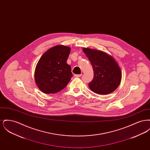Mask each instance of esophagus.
I'll return each instance as SVG.
<instances>
[{"label": "esophagus", "mask_w": 150, "mask_h": 150, "mask_svg": "<svg viewBox=\"0 0 150 150\" xmlns=\"http://www.w3.org/2000/svg\"><path fill=\"white\" fill-rule=\"evenodd\" d=\"M81 76H82L81 74H75V75H74V76L75 77H77V78H80Z\"/></svg>", "instance_id": "obj_1"}]
</instances>
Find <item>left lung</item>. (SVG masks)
I'll return each instance as SVG.
<instances>
[{"label":"left lung","mask_w":150,"mask_h":150,"mask_svg":"<svg viewBox=\"0 0 150 150\" xmlns=\"http://www.w3.org/2000/svg\"><path fill=\"white\" fill-rule=\"evenodd\" d=\"M83 52L93 66L94 77L89 87L94 93L107 94L120 85L121 72L114 58L100 50L83 48Z\"/></svg>","instance_id":"obj_1"}]
</instances>
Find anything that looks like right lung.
<instances>
[{"label": "right lung", "instance_id": "right-lung-1", "mask_svg": "<svg viewBox=\"0 0 150 150\" xmlns=\"http://www.w3.org/2000/svg\"><path fill=\"white\" fill-rule=\"evenodd\" d=\"M70 53V47L57 45L45 52L39 60L35 80L43 93H57L70 81L72 76L71 66L66 63Z\"/></svg>", "mask_w": 150, "mask_h": 150}]
</instances>
